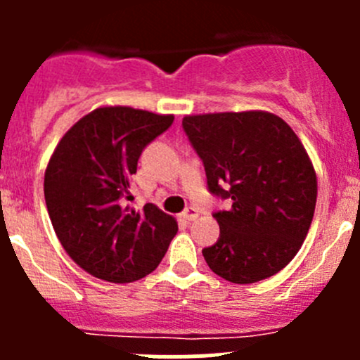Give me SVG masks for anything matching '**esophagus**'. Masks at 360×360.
<instances>
[{"instance_id":"obj_1","label":"esophagus","mask_w":360,"mask_h":360,"mask_svg":"<svg viewBox=\"0 0 360 360\" xmlns=\"http://www.w3.org/2000/svg\"><path fill=\"white\" fill-rule=\"evenodd\" d=\"M198 217V212L195 207H188V209H184L183 212V219L184 221H195Z\"/></svg>"}]
</instances>
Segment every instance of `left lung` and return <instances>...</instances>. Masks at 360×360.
<instances>
[{"mask_svg": "<svg viewBox=\"0 0 360 360\" xmlns=\"http://www.w3.org/2000/svg\"><path fill=\"white\" fill-rule=\"evenodd\" d=\"M207 188L231 203L212 214L219 238L202 249L216 275L252 284L278 274L310 230L317 177L291 127L264 111L184 116Z\"/></svg>", "mask_w": 360, "mask_h": 360, "instance_id": "obj_1", "label": "left lung"}]
</instances>
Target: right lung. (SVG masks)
I'll return each mask as SVG.
<instances>
[{"label": "right lung", "mask_w": 360, "mask_h": 360, "mask_svg": "<svg viewBox=\"0 0 360 360\" xmlns=\"http://www.w3.org/2000/svg\"><path fill=\"white\" fill-rule=\"evenodd\" d=\"M172 115L99 108L68 130L45 172V202L57 238L78 266L103 281H139L158 266L177 233L174 217L127 205L144 148Z\"/></svg>", "instance_id": "1"}]
</instances>
